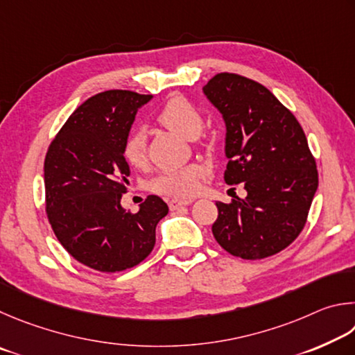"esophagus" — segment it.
Masks as SVG:
<instances>
[{"mask_svg": "<svg viewBox=\"0 0 355 355\" xmlns=\"http://www.w3.org/2000/svg\"><path fill=\"white\" fill-rule=\"evenodd\" d=\"M191 202H193L191 200H171L170 202H168V206H170L171 210H178L179 207L189 206V204H191Z\"/></svg>", "mask_w": 355, "mask_h": 355, "instance_id": "1", "label": "esophagus"}]
</instances>
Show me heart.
I'll list each match as a JSON object with an SVG mask.
<instances>
[{
    "mask_svg": "<svg viewBox=\"0 0 355 355\" xmlns=\"http://www.w3.org/2000/svg\"><path fill=\"white\" fill-rule=\"evenodd\" d=\"M157 120L174 132L195 139L202 130V115L196 105L184 96H173L160 109ZM123 155L128 164L140 166L146 160V139L140 129H132L123 143ZM204 170L201 165L190 164L181 168H170L160 171L151 181V190L155 193L189 198L196 193Z\"/></svg>",
    "mask_w": 355,
    "mask_h": 355,
    "instance_id": "heart-1",
    "label": "heart"
}]
</instances>
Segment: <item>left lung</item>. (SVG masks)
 <instances>
[{
  "label": "left lung",
  "mask_w": 355,
  "mask_h": 355,
  "mask_svg": "<svg viewBox=\"0 0 355 355\" xmlns=\"http://www.w3.org/2000/svg\"><path fill=\"white\" fill-rule=\"evenodd\" d=\"M204 93L226 121L229 185L248 196L216 202L212 232L223 250L246 260L265 259L293 243L306 226L318 170L296 116L256 80L218 73Z\"/></svg>",
  "instance_id": "1"
}]
</instances>
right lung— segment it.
<instances>
[{
  "label": "right lung",
  "mask_w": 355,
  "mask_h": 355,
  "mask_svg": "<svg viewBox=\"0 0 355 355\" xmlns=\"http://www.w3.org/2000/svg\"><path fill=\"white\" fill-rule=\"evenodd\" d=\"M153 95L107 90L73 112L45 155V209L65 251L101 272L143 262L155 245V226L168 214L162 198L149 195L139 212H126L129 165L123 143L137 109Z\"/></svg>",
  "instance_id": "1"
}]
</instances>
